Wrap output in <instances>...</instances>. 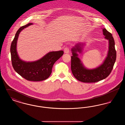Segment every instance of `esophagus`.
Masks as SVG:
<instances>
[{"label": "esophagus", "instance_id": "esophagus-1", "mask_svg": "<svg viewBox=\"0 0 125 125\" xmlns=\"http://www.w3.org/2000/svg\"><path fill=\"white\" fill-rule=\"evenodd\" d=\"M64 52L65 53H68L69 52V48L68 47H65L64 48Z\"/></svg>", "mask_w": 125, "mask_h": 125}]
</instances>
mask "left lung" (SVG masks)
Returning <instances> with one entry per match:
<instances>
[{
	"instance_id": "8db88e82",
	"label": "left lung",
	"mask_w": 125,
	"mask_h": 125,
	"mask_svg": "<svg viewBox=\"0 0 125 125\" xmlns=\"http://www.w3.org/2000/svg\"><path fill=\"white\" fill-rule=\"evenodd\" d=\"M105 38L109 40V51L107 56L103 63L93 69L85 68L81 60L78 58L77 52L81 53L83 43H79L72 49L71 70L72 73L78 81L87 83H96L107 77L113 70L116 59V51L115 42L112 34L105 29H103Z\"/></svg>"
}]
</instances>
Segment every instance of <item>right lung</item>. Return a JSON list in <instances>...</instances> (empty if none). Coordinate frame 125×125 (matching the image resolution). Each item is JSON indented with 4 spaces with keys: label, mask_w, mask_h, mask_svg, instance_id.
<instances>
[{
    "label": "right lung",
    "mask_w": 125,
    "mask_h": 125,
    "mask_svg": "<svg viewBox=\"0 0 125 125\" xmlns=\"http://www.w3.org/2000/svg\"><path fill=\"white\" fill-rule=\"evenodd\" d=\"M32 24L30 23L21 27L15 35L10 48L12 65L14 70L26 80L33 82L42 81L50 76L54 64L63 55L64 52H50L42 59L34 62H27L21 60L16 50L18 36L22 30Z\"/></svg>",
    "instance_id": "1"
}]
</instances>
